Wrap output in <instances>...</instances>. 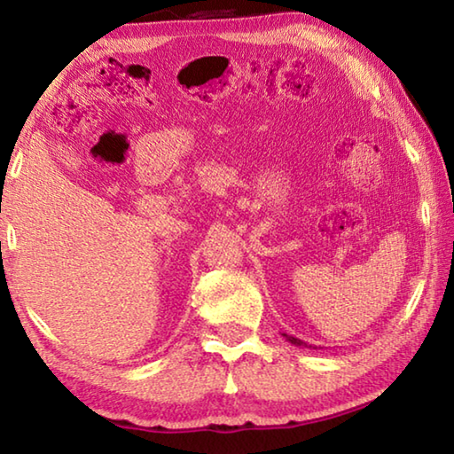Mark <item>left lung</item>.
Listing matches in <instances>:
<instances>
[{"mask_svg":"<svg viewBox=\"0 0 454 454\" xmlns=\"http://www.w3.org/2000/svg\"><path fill=\"white\" fill-rule=\"evenodd\" d=\"M282 336H286V340L290 342V344H296V347H306V348H317V347H312V344H306V342H302L301 338H294V336H288V334H282Z\"/></svg>","mask_w":454,"mask_h":454,"instance_id":"8db88e82","label":"left lung"}]
</instances>
